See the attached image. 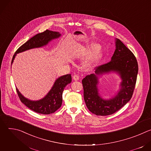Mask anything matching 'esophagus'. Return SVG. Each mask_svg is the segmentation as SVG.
<instances>
[{"label":"esophagus","instance_id":"1","mask_svg":"<svg viewBox=\"0 0 151 151\" xmlns=\"http://www.w3.org/2000/svg\"><path fill=\"white\" fill-rule=\"evenodd\" d=\"M73 79L75 81H78L79 79V76L78 75H74L73 76Z\"/></svg>","mask_w":151,"mask_h":151}]
</instances>
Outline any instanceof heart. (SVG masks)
Masks as SVG:
<instances>
[{
	"label": "heart",
	"instance_id": "heart-1",
	"mask_svg": "<svg viewBox=\"0 0 151 151\" xmlns=\"http://www.w3.org/2000/svg\"><path fill=\"white\" fill-rule=\"evenodd\" d=\"M99 45L96 44H93L90 45V49L93 50L91 51L86 56L84 60V63L86 65H90L91 64L99 55L100 54V50H99ZM89 48H83L82 50V52L85 53L86 52L88 51Z\"/></svg>",
	"mask_w": 151,
	"mask_h": 151
}]
</instances>
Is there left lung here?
<instances>
[{
	"label": "left lung",
	"instance_id": "8db88e82",
	"mask_svg": "<svg viewBox=\"0 0 151 151\" xmlns=\"http://www.w3.org/2000/svg\"><path fill=\"white\" fill-rule=\"evenodd\" d=\"M115 43V50L111 60L95 68L94 73L86 76L82 81L86 106L96 115L107 116L117 112L130 100L135 88L138 73L137 60L119 39L116 38ZM112 72L122 79L120 88L111 98L104 99L99 93V78Z\"/></svg>",
	"mask_w": 151,
	"mask_h": 151
}]
</instances>
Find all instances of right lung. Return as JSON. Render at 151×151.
Wrapping results in <instances>:
<instances>
[{
	"label": "right lung",
	"instance_id": "right-lung-1",
	"mask_svg": "<svg viewBox=\"0 0 151 151\" xmlns=\"http://www.w3.org/2000/svg\"><path fill=\"white\" fill-rule=\"evenodd\" d=\"M61 34L58 32L47 30L45 32L38 33L30 38L21 45L15 52L11 65L17 54L33 48H42L47 45L54 39L59 38ZM72 82L70 74L63 75L58 78L47 94L38 100H31L26 98L17 88V92L20 100L27 107L35 112L40 114L48 115L55 112L58 109L62 104V94L66 86Z\"/></svg>",
	"mask_w": 151,
	"mask_h": 151
}]
</instances>
